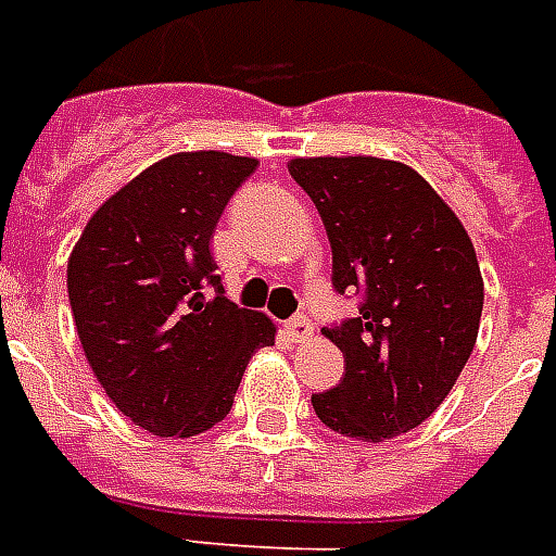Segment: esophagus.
Segmentation results:
<instances>
[{
    "instance_id": "34e87169",
    "label": "esophagus",
    "mask_w": 556,
    "mask_h": 556,
    "mask_svg": "<svg viewBox=\"0 0 556 556\" xmlns=\"http://www.w3.org/2000/svg\"><path fill=\"white\" fill-rule=\"evenodd\" d=\"M283 331L290 333V340H295V342H302V340H307V337H311L313 333V319L311 316H293V319H290V323L283 325Z\"/></svg>"
}]
</instances>
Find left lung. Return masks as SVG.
Listing matches in <instances>:
<instances>
[{"mask_svg":"<svg viewBox=\"0 0 556 556\" xmlns=\"http://www.w3.org/2000/svg\"><path fill=\"white\" fill-rule=\"evenodd\" d=\"M331 243V283L357 316L323 328L345 357L340 383L316 392L331 431L381 442L419 428L469 361L483 281L469 233L431 184L381 157H295Z\"/></svg>","mask_w":556,"mask_h":556,"instance_id":"left-lung-1","label":"left lung"}]
</instances>
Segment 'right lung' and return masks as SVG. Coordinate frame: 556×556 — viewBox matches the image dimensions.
Segmentation results:
<instances>
[{
  "mask_svg": "<svg viewBox=\"0 0 556 556\" xmlns=\"http://www.w3.org/2000/svg\"><path fill=\"white\" fill-rule=\"evenodd\" d=\"M254 157L181 152L149 166L90 216L66 290L108 399L154 437H195L228 416L273 323L225 299L216 223Z\"/></svg>",
  "mask_w": 556,
  "mask_h": 556,
  "instance_id": "obj_1",
  "label": "right lung"
}]
</instances>
